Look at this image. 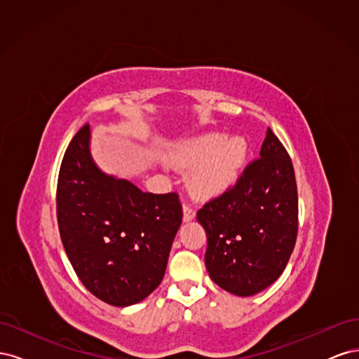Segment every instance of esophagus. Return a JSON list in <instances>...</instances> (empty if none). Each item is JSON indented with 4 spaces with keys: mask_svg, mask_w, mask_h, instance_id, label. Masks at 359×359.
Instances as JSON below:
<instances>
[{
    "mask_svg": "<svg viewBox=\"0 0 359 359\" xmlns=\"http://www.w3.org/2000/svg\"><path fill=\"white\" fill-rule=\"evenodd\" d=\"M182 211H184V215H182L184 222H191L194 219V215H196V211H194L193 206H190L187 203L182 206Z\"/></svg>",
    "mask_w": 359,
    "mask_h": 359,
    "instance_id": "esophagus-1",
    "label": "esophagus"
}]
</instances>
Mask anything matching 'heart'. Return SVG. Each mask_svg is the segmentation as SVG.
I'll use <instances>...</instances> for the list:
<instances>
[{"instance_id": "heart-1", "label": "heart", "mask_w": 359, "mask_h": 359, "mask_svg": "<svg viewBox=\"0 0 359 359\" xmlns=\"http://www.w3.org/2000/svg\"><path fill=\"white\" fill-rule=\"evenodd\" d=\"M247 158V144L240 136L202 135L181 140L170 149L168 161L177 169H190L189 189L210 199L231 189L240 178Z\"/></svg>"}]
</instances>
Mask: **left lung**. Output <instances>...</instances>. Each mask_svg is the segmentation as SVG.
<instances>
[{
    "label": "left lung",
    "mask_w": 359,
    "mask_h": 359,
    "mask_svg": "<svg viewBox=\"0 0 359 359\" xmlns=\"http://www.w3.org/2000/svg\"><path fill=\"white\" fill-rule=\"evenodd\" d=\"M198 222L208 238L206 269L222 289L252 297L281 276L297 243L298 191L292 160L273 130L260 157L202 206Z\"/></svg>",
    "instance_id": "left-lung-1"
}]
</instances>
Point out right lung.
<instances>
[{"instance_id": "obj_1", "label": "right lung", "mask_w": 359, "mask_h": 359, "mask_svg": "<svg viewBox=\"0 0 359 359\" xmlns=\"http://www.w3.org/2000/svg\"><path fill=\"white\" fill-rule=\"evenodd\" d=\"M57 219L82 285L111 306L126 307L161 283L182 206L177 193H144L103 173L91 158L85 124L61 161Z\"/></svg>"}]
</instances>
